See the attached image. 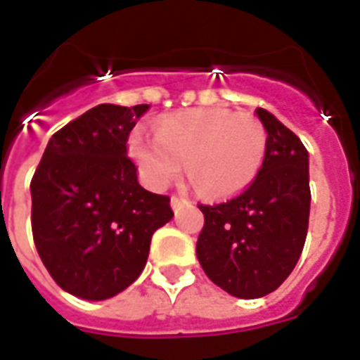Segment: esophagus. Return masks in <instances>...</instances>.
Masks as SVG:
<instances>
[{
    "instance_id": "obj_1",
    "label": "esophagus",
    "mask_w": 360,
    "mask_h": 360,
    "mask_svg": "<svg viewBox=\"0 0 360 360\" xmlns=\"http://www.w3.org/2000/svg\"><path fill=\"white\" fill-rule=\"evenodd\" d=\"M185 204H188V202L185 200V198H183V196H172V208L175 212L179 210V208H183Z\"/></svg>"
}]
</instances>
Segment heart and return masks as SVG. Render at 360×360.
I'll list each match as a JSON object with an SVG mask.
<instances>
[{"label":"heart","mask_w":360,"mask_h":360,"mask_svg":"<svg viewBox=\"0 0 360 360\" xmlns=\"http://www.w3.org/2000/svg\"><path fill=\"white\" fill-rule=\"evenodd\" d=\"M129 150L150 187L164 188L183 169L204 196L221 198L249 187L264 164L268 131L249 111L195 110L134 131Z\"/></svg>","instance_id":"heart-1"}]
</instances>
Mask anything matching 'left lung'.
I'll return each instance as SVG.
<instances>
[{
  "label": "left lung",
  "mask_w": 360,
  "mask_h": 360,
  "mask_svg": "<svg viewBox=\"0 0 360 360\" xmlns=\"http://www.w3.org/2000/svg\"><path fill=\"white\" fill-rule=\"evenodd\" d=\"M268 150L257 179L241 195L198 204L204 227L196 257L204 274L239 299L276 291L293 271L309 229V152L299 136L262 108Z\"/></svg>",
  "instance_id": "left-lung-1"
}]
</instances>
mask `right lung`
<instances>
[{"label":"right lung","mask_w":360,"mask_h":360,"mask_svg":"<svg viewBox=\"0 0 360 360\" xmlns=\"http://www.w3.org/2000/svg\"><path fill=\"white\" fill-rule=\"evenodd\" d=\"M148 110L100 103L61 127L30 181L32 237L53 281L103 301L146 266L158 227L173 218L169 196L142 188L127 139Z\"/></svg>","instance_id":"1"}]
</instances>
